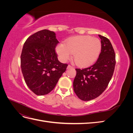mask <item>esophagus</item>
<instances>
[{
	"instance_id": "obj_1",
	"label": "esophagus",
	"mask_w": 133,
	"mask_h": 133,
	"mask_svg": "<svg viewBox=\"0 0 133 133\" xmlns=\"http://www.w3.org/2000/svg\"><path fill=\"white\" fill-rule=\"evenodd\" d=\"M71 68H73V67L72 66H71V65H69L68 66V67H67V69H71Z\"/></svg>"
}]
</instances>
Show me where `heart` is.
<instances>
[{
	"label": "heart",
	"instance_id": "1",
	"mask_svg": "<svg viewBox=\"0 0 133 133\" xmlns=\"http://www.w3.org/2000/svg\"><path fill=\"white\" fill-rule=\"evenodd\" d=\"M102 49L101 42L90 36H77L70 38L66 44H60L56 51L60 60L65 62L73 54L76 65L87 66L94 63L99 57Z\"/></svg>",
	"mask_w": 133,
	"mask_h": 133
}]
</instances>
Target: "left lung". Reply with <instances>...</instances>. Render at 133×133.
Instances as JSON below:
<instances>
[{"label":"left lung","instance_id":"8db88e82","mask_svg":"<svg viewBox=\"0 0 133 133\" xmlns=\"http://www.w3.org/2000/svg\"><path fill=\"white\" fill-rule=\"evenodd\" d=\"M99 37L102 49L97 61L88 68L75 69L73 89L78 97L83 101H89L101 95L114 73L116 61L113 48L107 38L100 35Z\"/></svg>","mask_w":133,"mask_h":133}]
</instances>
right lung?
I'll return each mask as SVG.
<instances>
[{
	"label": "right lung",
	"instance_id": "obj_1",
	"mask_svg": "<svg viewBox=\"0 0 133 133\" xmlns=\"http://www.w3.org/2000/svg\"><path fill=\"white\" fill-rule=\"evenodd\" d=\"M58 41L54 31L44 29L30 35L24 44L22 71L28 88L37 95L53 90L68 64L60 63L55 48Z\"/></svg>",
	"mask_w": 133,
	"mask_h": 133
}]
</instances>
